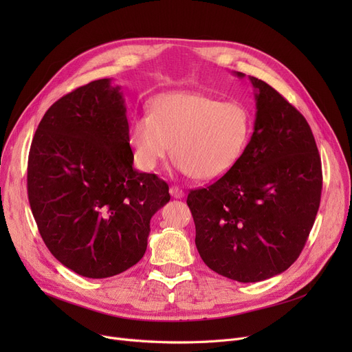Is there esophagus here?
<instances>
[{
	"label": "esophagus",
	"instance_id": "esophagus-1",
	"mask_svg": "<svg viewBox=\"0 0 352 352\" xmlns=\"http://www.w3.org/2000/svg\"><path fill=\"white\" fill-rule=\"evenodd\" d=\"M170 194H171V197H174V198H182L184 195H186V192H184L181 188L175 187V186H173V187L170 188Z\"/></svg>",
	"mask_w": 352,
	"mask_h": 352
}]
</instances>
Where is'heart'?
Wrapping results in <instances>:
<instances>
[{
    "label": "heart",
    "instance_id": "heart-1",
    "mask_svg": "<svg viewBox=\"0 0 352 352\" xmlns=\"http://www.w3.org/2000/svg\"><path fill=\"white\" fill-rule=\"evenodd\" d=\"M252 122L251 109L241 101L173 92L153 104L151 114L131 120L128 140L135 164L144 171H154L173 151L177 171L212 181L231 171L243 157Z\"/></svg>",
    "mask_w": 352,
    "mask_h": 352
}]
</instances>
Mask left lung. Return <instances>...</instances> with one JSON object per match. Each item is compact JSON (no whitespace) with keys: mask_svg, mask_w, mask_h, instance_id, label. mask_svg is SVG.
<instances>
[{"mask_svg":"<svg viewBox=\"0 0 352 352\" xmlns=\"http://www.w3.org/2000/svg\"><path fill=\"white\" fill-rule=\"evenodd\" d=\"M250 81L256 117L245 153L187 198L202 261L238 283L271 278L295 263L322 190L321 158L304 116L267 82Z\"/></svg>","mask_w":352,"mask_h":352,"instance_id":"obj_1","label":"left lung"}]
</instances>
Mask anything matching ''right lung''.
I'll return each mask as SVG.
<instances>
[{"mask_svg":"<svg viewBox=\"0 0 352 352\" xmlns=\"http://www.w3.org/2000/svg\"><path fill=\"white\" fill-rule=\"evenodd\" d=\"M120 87L92 81L55 101L28 155V201L47 248L87 278L135 265L168 184L138 173Z\"/></svg>","mask_w":352,"mask_h":352,"instance_id":"add662e5","label":"right lung"}]
</instances>
